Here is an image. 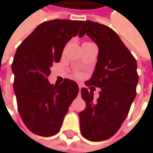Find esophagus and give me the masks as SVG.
Returning a JSON list of instances; mask_svg holds the SVG:
<instances>
[{
	"label": "esophagus",
	"instance_id": "esophagus-1",
	"mask_svg": "<svg viewBox=\"0 0 153 153\" xmlns=\"http://www.w3.org/2000/svg\"><path fill=\"white\" fill-rule=\"evenodd\" d=\"M81 89H82V85L79 84V90H80V92H81Z\"/></svg>",
	"mask_w": 153,
	"mask_h": 153
}]
</instances>
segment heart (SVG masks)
Instances as JSON below:
<instances>
[{
  "mask_svg": "<svg viewBox=\"0 0 153 153\" xmlns=\"http://www.w3.org/2000/svg\"><path fill=\"white\" fill-rule=\"evenodd\" d=\"M80 76H81V73H80V72L76 73V77H80Z\"/></svg>",
  "mask_w": 153,
  "mask_h": 153,
  "instance_id": "obj_1",
  "label": "heart"
}]
</instances>
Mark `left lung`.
Wrapping results in <instances>:
<instances>
[{
  "label": "left lung",
  "instance_id": "left-lung-1",
  "mask_svg": "<svg viewBox=\"0 0 153 153\" xmlns=\"http://www.w3.org/2000/svg\"><path fill=\"white\" fill-rule=\"evenodd\" d=\"M87 35L99 48L95 70L87 86L101 88L94 101L93 88H82L86 107L79 113L82 136L91 141L105 140L117 132L136 96L139 81L137 61L110 27L92 21L83 22L80 37Z\"/></svg>",
  "mask_w": 153,
  "mask_h": 153
}]
</instances>
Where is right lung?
Segmentation results:
<instances>
[{"mask_svg":"<svg viewBox=\"0 0 153 153\" xmlns=\"http://www.w3.org/2000/svg\"><path fill=\"white\" fill-rule=\"evenodd\" d=\"M83 21L51 20L40 24L17 48L12 71L20 117L26 128L42 137L57 134L79 93L75 82L50 84V67L59 62L65 45L77 36Z\"/></svg>","mask_w":153,"mask_h":153,"instance_id":"right-lung-1","label":"right lung"}]
</instances>
